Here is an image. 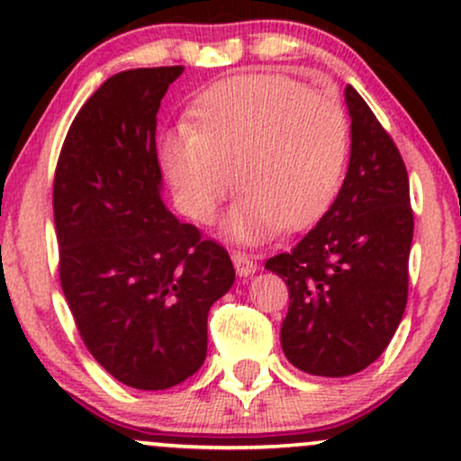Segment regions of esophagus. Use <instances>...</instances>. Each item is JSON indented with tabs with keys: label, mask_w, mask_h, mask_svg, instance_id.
<instances>
[{
	"label": "esophagus",
	"mask_w": 461,
	"mask_h": 461,
	"mask_svg": "<svg viewBox=\"0 0 461 461\" xmlns=\"http://www.w3.org/2000/svg\"><path fill=\"white\" fill-rule=\"evenodd\" d=\"M231 260H234L236 273L240 275V277H249V275H253L258 271L256 260H253V258L245 251H234L231 253Z\"/></svg>",
	"instance_id": "34e87169"
}]
</instances>
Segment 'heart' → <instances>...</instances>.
<instances>
[{
    "mask_svg": "<svg viewBox=\"0 0 461 461\" xmlns=\"http://www.w3.org/2000/svg\"><path fill=\"white\" fill-rule=\"evenodd\" d=\"M348 134L338 99L285 76L245 73L205 88L188 128L164 136L158 153L177 208L194 223H210L236 184L242 197L225 231L251 242L327 212L345 176Z\"/></svg>",
    "mask_w": 461,
    "mask_h": 461,
    "instance_id": "b5f03b06",
    "label": "heart"
}]
</instances>
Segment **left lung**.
<instances>
[{
    "label": "left lung",
    "mask_w": 461,
    "mask_h": 461,
    "mask_svg": "<svg viewBox=\"0 0 461 461\" xmlns=\"http://www.w3.org/2000/svg\"><path fill=\"white\" fill-rule=\"evenodd\" d=\"M351 160L331 208L264 267L288 285L282 348L293 366L347 377L373 364L403 319L414 212L393 136L353 86Z\"/></svg>",
    "instance_id": "left-lung-1"
}]
</instances>
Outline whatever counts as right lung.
I'll use <instances>...</instances> for the list:
<instances>
[{
    "label": "right lung",
    "instance_id": "obj_1",
    "mask_svg": "<svg viewBox=\"0 0 461 461\" xmlns=\"http://www.w3.org/2000/svg\"><path fill=\"white\" fill-rule=\"evenodd\" d=\"M184 67L108 77L73 119L54 176L58 273L91 356L139 390L201 368L208 312L234 284L230 253L160 199L156 114Z\"/></svg>",
    "mask_w": 461,
    "mask_h": 461
}]
</instances>
